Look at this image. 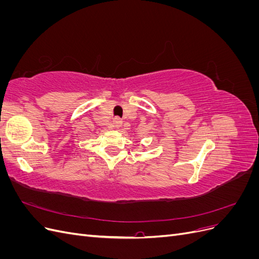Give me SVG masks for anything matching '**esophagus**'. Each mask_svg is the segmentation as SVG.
I'll list each match as a JSON object with an SVG mask.
<instances>
[{"instance_id": "1", "label": "esophagus", "mask_w": 259, "mask_h": 259, "mask_svg": "<svg viewBox=\"0 0 259 259\" xmlns=\"http://www.w3.org/2000/svg\"><path fill=\"white\" fill-rule=\"evenodd\" d=\"M112 125H113V127H120L122 125V120L120 119V117H114L112 121Z\"/></svg>"}]
</instances>
